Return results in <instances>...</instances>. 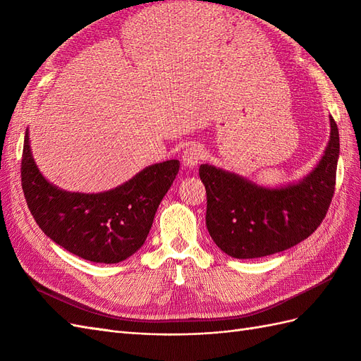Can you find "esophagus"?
Returning <instances> with one entry per match:
<instances>
[{"mask_svg":"<svg viewBox=\"0 0 361 361\" xmlns=\"http://www.w3.org/2000/svg\"><path fill=\"white\" fill-rule=\"evenodd\" d=\"M202 159H204V147L198 143H193V145L188 146L181 157L184 166H188V168H193V166H197Z\"/></svg>","mask_w":361,"mask_h":361,"instance_id":"obj_1","label":"esophagus"}]
</instances>
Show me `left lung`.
<instances>
[{"mask_svg": "<svg viewBox=\"0 0 361 361\" xmlns=\"http://www.w3.org/2000/svg\"><path fill=\"white\" fill-rule=\"evenodd\" d=\"M322 160L298 184L269 189L212 164L200 166L207 193L206 226L214 243L236 259H253L291 248L312 235L332 201L340 154L338 129Z\"/></svg>", "mask_w": 361, "mask_h": 361, "instance_id": "left-lung-1", "label": "left lung"}]
</instances>
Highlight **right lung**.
Instances as JSON below:
<instances>
[{"instance_id":"1","label":"right lung","mask_w":361,"mask_h":361,"mask_svg":"<svg viewBox=\"0 0 361 361\" xmlns=\"http://www.w3.org/2000/svg\"><path fill=\"white\" fill-rule=\"evenodd\" d=\"M178 169V160H168L147 166L113 190L67 192L42 177L33 160L27 129L21 184L36 224L54 243L82 259L117 264L145 244L155 212Z\"/></svg>"}]
</instances>
